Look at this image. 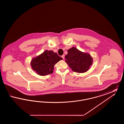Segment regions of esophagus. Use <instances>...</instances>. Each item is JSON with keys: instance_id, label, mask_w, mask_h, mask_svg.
I'll list each match as a JSON object with an SVG mask.
<instances>
[{"instance_id": "obj_1", "label": "esophagus", "mask_w": 124, "mask_h": 124, "mask_svg": "<svg viewBox=\"0 0 124 124\" xmlns=\"http://www.w3.org/2000/svg\"><path fill=\"white\" fill-rule=\"evenodd\" d=\"M61 57H62V58H63V59H65V55H63Z\"/></svg>"}]
</instances>
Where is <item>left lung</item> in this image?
I'll return each mask as SVG.
<instances>
[{"mask_svg": "<svg viewBox=\"0 0 124 124\" xmlns=\"http://www.w3.org/2000/svg\"><path fill=\"white\" fill-rule=\"evenodd\" d=\"M67 52L65 62L72 71L84 73L89 70L93 63V57L89 53L81 52L75 47L68 49Z\"/></svg>", "mask_w": 124, "mask_h": 124, "instance_id": "8db88e82", "label": "left lung"}]
</instances>
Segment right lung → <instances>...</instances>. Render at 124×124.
Instances as JSON below:
<instances>
[{
	"mask_svg": "<svg viewBox=\"0 0 124 124\" xmlns=\"http://www.w3.org/2000/svg\"><path fill=\"white\" fill-rule=\"evenodd\" d=\"M63 59L53 51L46 50L31 61L32 69L40 76L53 73L55 65Z\"/></svg>",
	"mask_w": 124,
	"mask_h": 124,
	"instance_id": "right-lung-1",
	"label": "right lung"
}]
</instances>
